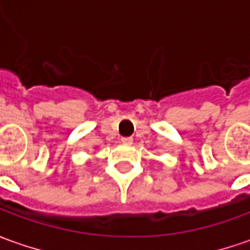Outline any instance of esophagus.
Masks as SVG:
<instances>
[{"instance_id":"1","label":"esophagus","mask_w":250,"mask_h":250,"mask_svg":"<svg viewBox=\"0 0 250 250\" xmlns=\"http://www.w3.org/2000/svg\"><path fill=\"white\" fill-rule=\"evenodd\" d=\"M121 142H122L124 145H132L133 139H132V138H121Z\"/></svg>"}]
</instances>
